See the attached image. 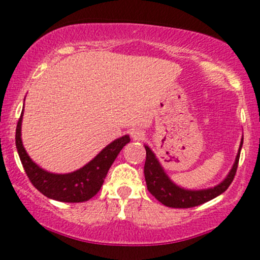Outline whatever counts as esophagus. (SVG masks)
Listing matches in <instances>:
<instances>
[{
	"instance_id": "esophagus-1",
	"label": "esophagus",
	"mask_w": 260,
	"mask_h": 260,
	"mask_svg": "<svg viewBox=\"0 0 260 260\" xmlns=\"http://www.w3.org/2000/svg\"><path fill=\"white\" fill-rule=\"evenodd\" d=\"M131 136H132V138L134 140H143L144 139L145 134L142 129H139V128H133V129L131 131Z\"/></svg>"
}]
</instances>
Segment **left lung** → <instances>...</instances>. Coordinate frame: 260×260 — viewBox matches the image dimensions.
I'll list each match as a JSON object with an SVG mask.
<instances>
[{"instance_id": "1", "label": "left lung", "mask_w": 260, "mask_h": 260, "mask_svg": "<svg viewBox=\"0 0 260 260\" xmlns=\"http://www.w3.org/2000/svg\"><path fill=\"white\" fill-rule=\"evenodd\" d=\"M243 139L241 140L240 149H238L237 156H236L235 164L231 171L226 176V178L221 183L215 187L207 188V189H184L170 180V177L164 171L162 166L160 165L159 160L156 159L155 154L150 150L148 145H144L147 150V159L144 165V176L145 182L149 192L164 205L169 208H192L197 205L204 204L211 199L216 198L221 193L225 192L234 181L236 171H237L238 160H240L241 148H242Z\"/></svg>"}]
</instances>
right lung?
<instances>
[{
  "instance_id": "1",
  "label": "right lung",
  "mask_w": 260,
  "mask_h": 260,
  "mask_svg": "<svg viewBox=\"0 0 260 260\" xmlns=\"http://www.w3.org/2000/svg\"><path fill=\"white\" fill-rule=\"evenodd\" d=\"M23 111L16 129V147L25 174L31 184L40 193L50 199L64 203H80L92 198L100 190L107 171L111 168L122 148L131 142L129 136H123L113 140L100 151L90 162L71 174H51L39 168L26 154L23 147L20 131H22Z\"/></svg>"
}]
</instances>
